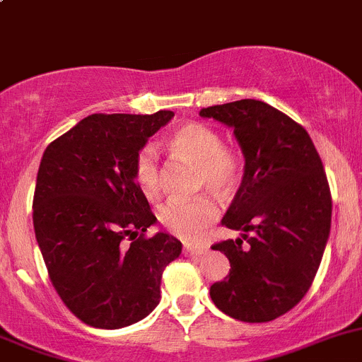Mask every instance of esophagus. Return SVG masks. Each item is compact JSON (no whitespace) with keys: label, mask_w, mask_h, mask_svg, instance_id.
<instances>
[{"label":"esophagus","mask_w":362,"mask_h":362,"mask_svg":"<svg viewBox=\"0 0 362 362\" xmlns=\"http://www.w3.org/2000/svg\"><path fill=\"white\" fill-rule=\"evenodd\" d=\"M208 250L204 245H184V254L187 255H203Z\"/></svg>","instance_id":"esophagus-1"}]
</instances>
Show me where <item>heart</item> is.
Returning <instances> with one entry per match:
<instances>
[{"label": "heart", "mask_w": 362, "mask_h": 362, "mask_svg": "<svg viewBox=\"0 0 362 362\" xmlns=\"http://www.w3.org/2000/svg\"><path fill=\"white\" fill-rule=\"evenodd\" d=\"M168 147L177 158L198 166V185L217 198H228L235 192L240 178V159L222 145V138L211 126L187 122L177 127L168 138ZM134 180L148 199L160 192V168L158 154L151 145L140 148L134 159ZM217 204L208 196L194 199H170L159 208V222L178 238L194 242L204 229L215 222Z\"/></svg>", "instance_id": "1"}]
</instances>
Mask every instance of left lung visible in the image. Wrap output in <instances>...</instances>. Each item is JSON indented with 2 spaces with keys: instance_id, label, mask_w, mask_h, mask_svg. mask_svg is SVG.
I'll use <instances>...</instances> for the list:
<instances>
[{
  "instance_id": "obj_1",
  "label": "left lung",
  "mask_w": 362,
  "mask_h": 362,
  "mask_svg": "<svg viewBox=\"0 0 362 362\" xmlns=\"http://www.w3.org/2000/svg\"><path fill=\"white\" fill-rule=\"evenodd\" d=\"M199 115L231 127L243 177L222 226L240 231L211 249L228 255L229 275L210 287L221 312L269 322L308 293L331 231L329 184L305 127L264 101L240 100Z\"/></svg>"
}]
</instances>
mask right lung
Segmentation results:
<instances>
[{
  "instance_id": "add662e5",
  "label": "right lung",
  "mask_w": 362,
  "mask_h": 362,
  "mask_svg": "<svg viewBox=\"0 0 362 362\" xmlns=\"http://www.w3.org/2000/svg\"><path fill=\"white\" fill-rule=\"evenodd\" d=\"M175 113L86 117L43 152L33 224L50 280L82 322L119 329L160 299L164 268L182 254L134 180V159Z\"/></svg>"
}]
</instances>
